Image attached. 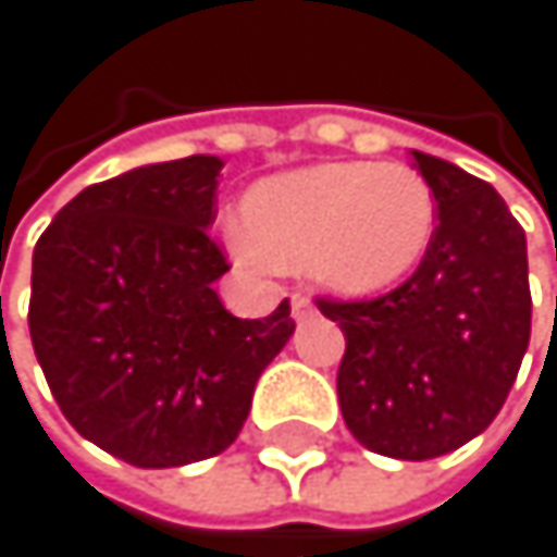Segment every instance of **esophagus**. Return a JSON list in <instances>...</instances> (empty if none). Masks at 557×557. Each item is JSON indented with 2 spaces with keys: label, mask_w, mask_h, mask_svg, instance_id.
I'll use <instances>...</instances> for the list:
<instances>
[{
  "label": "esophagus",
  "mask_w": 557,
  "mask_h": 557,
  "mask_svg": "<svg viewBox=\"0 0 557 557\" xmlns=\"http://www.w3.org/2000/svg\"><path fill=\"white\" fill-rule=\"evenodd\" d=\"M290 310H294V320H310L317 313V307H313V300L307 294H294L290 297Z\"/></svg>",
  "instance_id": "obj_1"
}]
</instances>
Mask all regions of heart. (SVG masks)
<instances>
[{
  "instance_id": "b5f03b06",
  "label": "heart",
  "mask_w": 557,
  "mask_h": 557,
  "mask_svg": "<svg viewBox=\"0 0 557 557\" xmlns=\"http://www.w3.org/2000/svg\"><path fill=\"white\" fill-rule=\"evenodd\" d=\"M233 247L253 267H300L344 294L408 276L437 226L431 183L404 163H313L260 180Z\"/></svg>"
}]
</instances>
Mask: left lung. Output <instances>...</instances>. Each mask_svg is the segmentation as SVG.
Returning <instances> with one entry per match:
<instances>
[{
  "label": "left lung",
  "instance_id": "8db88e82",
  "mask_svg": "<svg viewBox=\"0 0 557 557\" xmlns=\"http://www.w3.org/2000/svg\"><path fill=\"white\" fill-rule=\"evenodd\" d=\"M437 200L434 240L400 287L371 300L317 297L347 350L337 400L374 455L428 461L498 418L531 337L524 230L495 186L418 153Z\"/></svg>",
  "mask_w": 557,
  "mask_h": 557
}]
</instances>
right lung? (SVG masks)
Masks as SVG:
<instances>
[{
    "label": "right lung",
    "instance_id": "right-lung-1",
    "mask_svg": "<svg viewBox=\"0 0 557 557\" xmlns=\"http://www.w3.org/2000/svg\"><path fill=\"white\" fill-rule=\"evenodd\" d=\"M216 157L92 183L33 253L29 337L66 421L133 468H180L237 441L257 377L294 334L284 300L233 317L213 281L230 270L207 233Z\"/></svg>",
    "mask_w": 557,
    "mask_h": 557
}]
</instances>
